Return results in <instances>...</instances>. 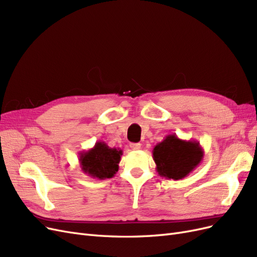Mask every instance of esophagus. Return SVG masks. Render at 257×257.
<instances>
[{
    "label": "esophagus",
    "instance_id": "34e87169",
    "mask_svg": "<svg viewBox=\"0 0 257 257\" xmlns=\"http://www.w3.org/2000/svg\"><path fill=\"white\" fill-rule=\"evenodd\" d=\"M130 147H131V149H132V150H139V149H141L142 145L139 144V143H137V144H131V145H130Z\"/></svg>",
    "mask_w": 257,
    "mask_h": 257
}]
</instances>
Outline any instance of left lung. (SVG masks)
<instances>
[{"label": "left lung", "instance_id": "left-lung-1", "mask_svg": "<svg viewBox=\"0 0 257 257\" xmlns=\"http://www.w3.org/2000/svg\"><path fill=\"white\" fill-rule=\"evenodd\" d=\"M152 157L161 177L180 180L200 164L204 150L196 141H183L170 134L153 148Z\"/></svg>", "mask_w": 257, "mask_h": 257}]
</instances>
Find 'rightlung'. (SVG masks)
<instances>
[{"label": "right lung", "mask_w": 257, "mask_h": 257, "mask_svg": "<svg viewBox=\"0 0 257 257\" xmlns=\"http://www.w3.org/2000/svg\"><path fill=\"white\" fill-rule=\"evenodd\" d=\"M122 153L119 148H110L104 142H97L90 150L79 153L81 170L99 180L112 178L119 169Z\"/></svg>", "instance_id": "right-lung-1"}]
</instances>
